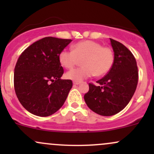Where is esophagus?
<instances>
[{
	"instance_id": "1",
	"label": "esophagus",
	"mask_w": 154,
	"mask_h": 154,
	"mask_svg": "<svg viewBox=\"0 0 154 154\" xmlns=\"http://www.w3.org/2000/svg\"><path fill=\"white\" fill-rule=\"evenodd\" d=\"M73 84L74 85H79V84H80V82H77V81H75V82H73Z\"/></svg>"
}]
</instances>
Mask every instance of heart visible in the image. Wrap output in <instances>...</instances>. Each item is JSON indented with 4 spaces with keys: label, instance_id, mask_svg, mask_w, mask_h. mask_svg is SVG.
Returning a JSON list of instances; mask_svg holds the SVG:
<instances>
[{
    "label": "heart",
    "instance_id": "obj_1",
    "mask_svg": "<svg viewBox=\"0 0 154 154\" xmlns=\"http://www.w3.org/2000/svg\"><path fill=\"white\" fill-rule=\"evenodd\" d=\"M83 66L70 70L66 73V78L75 81L95 75L103 76L109 72L114 64V51L109 47L102 46L93 40H83L72 45V51L66 49L59 53V61L66 69H72L82 59Z\"/></svg>",
    "mask_w": 154,
    "mask_h": 154
}]
</instances>
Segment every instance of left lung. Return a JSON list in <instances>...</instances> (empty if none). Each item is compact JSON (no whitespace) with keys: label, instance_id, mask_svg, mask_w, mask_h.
I'll use <instances>...</instances> for the list:
<instances>
[{"label":"left lung","instance_id":"8db88e82","mask_svg":"<svg viewBox=\"0 0 154 154\" xmlns=\"http://www.w3.org/2000/svg\"><path fill=\"white\" fill-rule=\"evenodd\" d=\"M114 53V64L107 75L89 83L84 95L88 106L101 116H112L124 109L131 100L137 85L138 71L136 60L128 48L110 38Z\"/></svg>","mask_w":154,"mask_h":154}]
</instances>
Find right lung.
<instances>
[{
  "mask_svg": "<svg viewBox=\"0 0 154 154\" xmlns=\"http://www.w3.org/2000/svg\"><path fill=\"white\" fill-rule=\"evenodd\" d=\"M71 42L46 37L29 45L19 57L14 76L15 93L31 114L50 116L64 103L72 81L61 79L63 69L59 55Z\"/></svg>",
  "mask_w": 154,
  "mask_h": 154,
  "instance_id": "right-lung-1",
  "label": "right lung"
}]
</instances>
